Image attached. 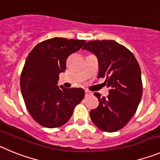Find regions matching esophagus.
Wrapping results in <instances>:
<instances>
[{"instance_id": "1", "label": "esophagus", "mask_w": 160, "mask_h": 160, "mask_svg": "<svg viewBox=\"0 0 160 160\" xmlns=\"http://www.w3.org/2000/svg\"><path fill=\"white\" fill-rule=\"evenodd\" d=\"M85 93H86V96H89V95L91 94V93H90L89 90H85Z\"/></svg>"}]
</instances>
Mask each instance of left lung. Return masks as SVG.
<instances>
[{
	"mask_svg": "<svg viewBox=\"0 0 160 160\" xmlns=\"http://www.w3.org/2000/svg\"><path fill=\"white\" fill-rule=\"evenodd\" d=\"M83 50L96 55L98 78L105 79L109 88L108 97L98 98L99 105L90 112L93 124L108 132L118 131L128 124L141 100V70L133 54L114 40L90 41Z\"/></svg>",
	"mask_w": 160,
	"mask_h": 160,
	"instance_id": "obj_1",
	"label": "left lung"
}]
</instances>
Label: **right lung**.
Here are the masks:
<instances>
[{
    "label": "right lung",
    "instance_id": "1",
    "mask_svg": "<svg viewBox=\"0 0 160 160\" xmlns=\"http://www.w3.org/2000/svg\"><path fill=\"white\" fill-rule=\"evenodd\" d=\"M85 43L58 37L47 39L36 45L26 59L20 76L22 96L32 118L43 127L63 125L84 98L82 88L67 89L57 84L69 55Z\"/></svg>",
    "mask_w": 160,
    "mask_h": 160
}]
</instances>
